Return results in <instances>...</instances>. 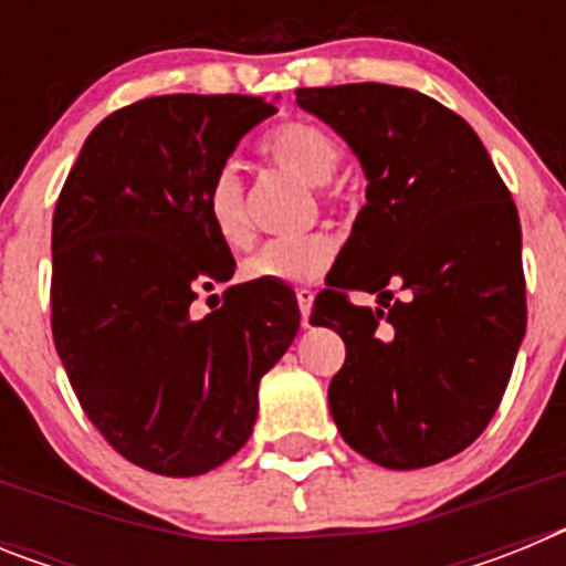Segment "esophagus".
<instances>
[{"instance_id":"34e87169","label":"esophagus","mask_w":566,"mask_h":566,"mask_svg":"<svg viewBox=\"0 0 566 566\" xmlns=\"http://www.w3.org/2000/svg\"><path fill=\"white\" fill-rule=\"evenodd\" d=\"M312 303H314V294L308 292V289H300L297 306H300V323H303V328H308V317H312Z\"/></svg>"}]
</instances>
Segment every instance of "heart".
Returning <instances> with one entry per match:
<instances>
[{"label": "heart", "mask_w": 566, "mask_h": 566, "mask_svg": "<svg viewBox=\"0 0 566 566\" xmlns=\"http://www.w3.org/2000/svg\"><path fill=\"white\" fill-rule=\"evenodd\" d=\"M263 155L274 167L286 169L308 187H323L332 181L339 167V147L332 135L308 124H289L269 135ZM207 221L214 238L227 249H247L252 243V223H249L243 184L232 167H223L209 184L203 195ZM334 260V243L326 234H306L292 240H269L252 258L240 266V274L258 283H277V286H300L314 283L326 274Z\"/></svg>", "instance_id": "b5f03b06"}]
</instances>
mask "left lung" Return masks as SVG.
I'll list each match as a JSON object with an SVG mask.
<instances>
[{"label":"left lung","instance_id":"obj_1","mask_svg":"<svg viewBox=\"0 0 566 566\" xmlns=\"http://www.w3.org/2000/svg\"><path fill=\"white\" fill-rule=\"evenodd\" d=\"M297 104L368 181L312 312L345 343L328 385L339 437L391 470L444 462L488 428L524 339L516 203L473 127L424 93L365 82L303 87ZM345 291H379L384 308L354 307Z\"/></svg>","mask_w":566,"mask_h":566}]
</instances>
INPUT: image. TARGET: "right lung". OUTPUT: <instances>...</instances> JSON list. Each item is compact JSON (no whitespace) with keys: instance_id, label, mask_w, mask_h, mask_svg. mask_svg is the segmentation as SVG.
Here are the masks:
<instances>
[{"instance_id":"add662e5","label":"right lung","mask_w":566,"mask_h":566,"mask_svg":"<svg viewBox=\"0 0 566 566\" xmlns=\"http://www.w3.org/2000/svg\"><path fill=\"white\" fill-rule=\"evenodd\" d=\"M254 96H155L87 135L53 214V343L90 422L161 476H201L247 444L258 385L300 328L294 292L238 283L203 195L249 129ZM209 297V300H212Z\"/></svg>"}]
</instances>
